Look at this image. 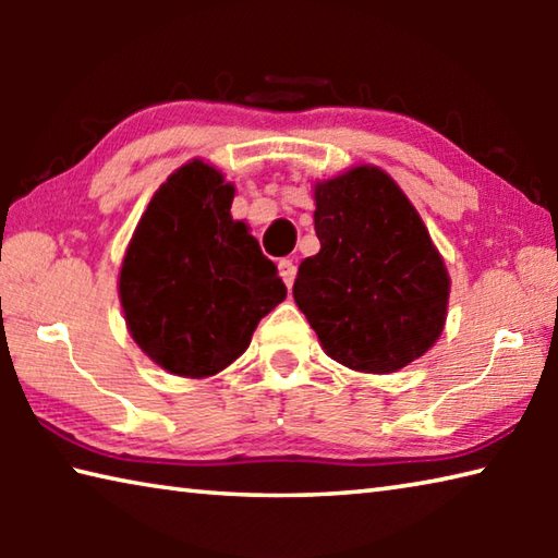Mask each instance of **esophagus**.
<instances>
[{
	"mask_svg": "<svg viewBox=\"0 0 558 558\" xmlns=\"http://www.w3.org/2000/svg\"><path fill=\"white\" fill-rule=\"evenodd\" d=\"M278 270H280V278L286 280V286L292 288V282H295V278H298V266H295V263H292L290 258H282L278 263Z\"/></svg>",
	"mask_w": 558,
	"mask_h": 558,
	"instance_id": "34e87169",
	"label": "esophagus"
}]
</instances>
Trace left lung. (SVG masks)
Wrapping results in <instances>:
<instances>
[{
	"label": "left lung",
	"mask_w": 558,
	"mask_h": 558,
	"mask_svg": "<svg viewBox=\"0 0 558 558\" xmlns=\"http://www.w3.org/2000/svg\"><path fill=\"white\" fill-rule=\"evenodd\" d=\"M319 253L292 286L335 362L391 374L436 344L450 278L418 211L393 179L364 165L315 186Z\"/></svg>",
	"instance_id": "left-lung-1"
}]
</instances>
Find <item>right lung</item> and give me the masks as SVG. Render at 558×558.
<instances>
[{
    "mask_svg": "<svg viewBox=\"0 0 558 558\" xmlns=\"http://www.w3.org/2000/svg\"><path fill=\"white\" fill-rule=\"evenodd\" d=\"M233 184L192 159L157 189L120 268L132 339L169 374L204 379L251 344L288 290L243 221Z\"/></svg>",
    "mask_w": 558,
    "mask_h": 558,
    "instance_id": "1",
    "label": "right lung"
}]
</instances>
